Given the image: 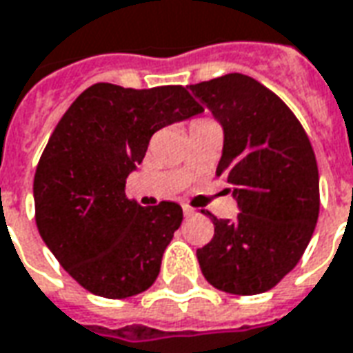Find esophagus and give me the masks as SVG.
I'll list each match as a JSON object with an SVG mask.
<instances>
[{
  "label": "esophagus",
  "mask_w": 353,
  "mask_h": 353,
  "mask_svg": "<svg viewBox=\"0 0 353 353\" xmlns=\"http://www.w3.org/2000/svg\"><path fill=\"white\" fill-rule=\"evenodd\" d=\"M182 211H184V215H186V217H192V215H196V209H192L190 205H184V208H182Z\"/></svg>",
  "instance_id": "34e87169"
}]
</instances>
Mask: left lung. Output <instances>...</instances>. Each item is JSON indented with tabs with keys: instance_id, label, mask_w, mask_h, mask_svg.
<instances>
[{
	"instance_id": "8db88e82",
	"label": "left lung",
	"mask_w": 353,
	"mask_h": 353,
	"mask_svg": "<svg viewBox=\"0 0 353 353\" xmlns=\"http://www.w3.org/2000/svg\"><path fill=\"white\" fill-rule=\"evenodd\" d=\"M190 90L223 125L217 176L232 184L240 209L234 221L201 211L215 225L198 250L201 273L223 292H267L302 259L317 225L319 171L310 138L290 107L252 77L230 72Z\"/></svg>"
}]
</instances>
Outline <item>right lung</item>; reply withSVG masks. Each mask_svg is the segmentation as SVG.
Masks as SVG:
<instances>
[{"mask_svg": "<svg viewBox=\"0 0 353 353\" xmlns=\"http://www.w3.org/2000/svg\"><path fill=\"white\" fill-rule=\"evenodd\" d=\"M203 111L184 86L150 90L98 82L72 101L34 174L36 227L51 254L88 292L123 300L148 290L182 208H142L125 194L152 136Z\"/></svg>", "mask_w": 353, "mask_h": 353, "instance_id": "1", "label": "right lung"}]
</instances>
